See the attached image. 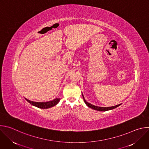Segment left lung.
<instances>
[{"mask_svg": "<svg viewBox=\"0 0 149 149\" xmlns=\"http://www.w3.org/2000/svg\"><path fill=\"white\" fill-rule=\"evenodd\" d=\"M82 97H83V98H84V101L85 102V103L86 104V105L88 106V107L92 109H94L95 110H97V111H108V110H113L117 107H118V106H120L121 105L120 104H118V105H115V106H113V107H98V106H95L94 105H93L88 102L86 101V100H85L84 98V95H82Z\"/></svg>", "mask_w": 149, "mask_h": 149, "instance_id": "8db88e82", "label": "left lung"}]
</instances>
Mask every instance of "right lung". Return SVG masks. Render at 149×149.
<instances>
[{
  "instance_id": "1",
  "label": "right lung",
  "mask_w": 149,
  "mask_h": 149,
  "mask_svg": "<svg viewBox=\"0 0 149 149\" xmlns=\"http://www.w3.org/2000/svg\"><path fill=\"white\" fill-rule=\"evenodd\" d=\"M25 100L28 102H29L31 104H32V105H34L38 108L44 109H49V108L54 107V106L56 105L60 101V98H58L54 99V100H52L50 101H47V102H35V101L29 100L26 98H25Z\"/></svg>"
}]
</instances>
